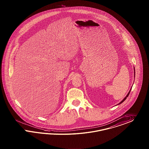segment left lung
<instances>
[{
    "label": "left lung",
    "mask_w": 149,
    "mask_h": 149,
    "mask_svg": "<svg viewBox=\"0 0 149 149\" xmlns=\"http://www.w3.org/2000/svg\"><path fill=\"white\" fill-rule=\"evenodd\" d=\"M134 77H135V68H134ZM132 87H131V88H130V91H129V93H128V94H127V95L124 98V99H123V100L120 102L119 103H118V104H121L122 103H123L125 100H126V98L128 97L129 95V93H130V91H131V90H132Z\"/></svg>",
    "instance_id": "left-lung-1"
}]
</instances>
